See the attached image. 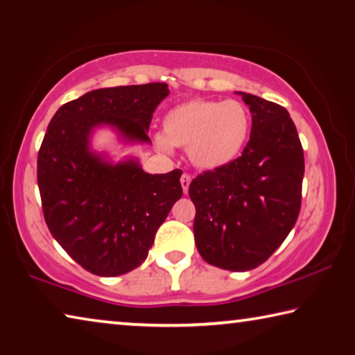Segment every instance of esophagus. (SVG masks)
I'll list each match as a JSON object with an SVG mask.
<instances>
[{
    "instance_id": "34e87169",
    "label": "esophagus",
    "mask_w": 355,
    "mask_h": 355,
    "mask_svg": "<svg viewBox=\"0 0 355 355\" xmlns=\"http://www.w3.org/2000/svg\"><path fill=\"white\" fill-rule=\"evenodd\" d=\"M180 183H182V188L184 194H188V189H189V184H191V175L188 173H183L182 178H180Z\"/></svg>"
}]
</instances>
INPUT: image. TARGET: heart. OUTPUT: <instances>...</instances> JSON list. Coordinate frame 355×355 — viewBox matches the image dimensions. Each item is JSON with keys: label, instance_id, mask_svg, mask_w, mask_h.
<instances>
[{"label": "heart", "instance_id": "b5f03b06", "mask_svg": "<svg viewBox=\"0 0 355 355\" xmlns=\"http://www.w3.org/2000/svg\"><path fill=\"white\" fill-rule=\"evenodd\" d=\"M250 127V112L241 101L194 98L166 112L165 135H156L155 144L164 153H171L172 146L188 148L192 164L216 171L241 155Z\"/></svg>", "mask_w": 355, "mask_h": 355}]
</instances>
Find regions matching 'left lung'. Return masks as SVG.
<instances>
[{"label": "left lung", "mask_w": 355, "mask_h": 355, "mask_svg": "<svg viewBox=\"0 0 355 355\" xmlns=\"http://www.w3.org/2000/svg\"><path fill=\"white\" fill-rule=\"evenodd\" d=\"M238 94L252 114L248 146L233 163L192 180L189 197L203 260L243 272L266 261L296 224L304 150L284 106Z\"/></svg>", "instance_id": "1"}]
</instances>
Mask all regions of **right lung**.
Returning a JSON list of instances; mask_svg holds the SVG:
<instances>
[{"label": "right lung", "mask_w": 355, "mask_h": 355, "mask_svg": "<svg viewBox=\"0 0 355 355\" xmlns=\"http://www.w3.org/2000/svg\"><path fill=\"white\" fill-rule=\"evenodd\" d=\"M166 83L97 89L62 105L37 156L42 208L53 238L86 271L116 277L142 264L155 233L183 196L182 171L147 173L136 158L112 163L91 137L112 128L127 144H150Z\"/></svg>", "instance_id": "add662e5"}]
</instances>
